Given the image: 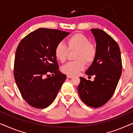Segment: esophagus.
Here are the masks:
<instances>
[{"label": "esophagus", "mask_w": 133, "mask_h": 133, "mask_svg": "<svg viewBox=\"0 0 133 133\" xmlns=\"http://www.w3.org/2000/svg\"><path fill=\"white\" fill-rule=\"evenodd\" d=\"M67 78H73V76H71V75H67Z\"/></svg>", "instance_id": "34e87169"}]
</instances>
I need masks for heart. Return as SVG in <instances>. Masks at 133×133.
I'll use <instances>...</instances> for the list:
<instances>
[{"instance_id": "b5f03b06", "label": "heart", "mask_w": 133, "mask_h": 133, "mask_svg": "<svg viewBox=\"0 0 133 133\" xmlns=\"http://www.w3.org/2000/svg\"><path fill=\"white\" fill-rule=\"evenodd\" d=\"M76 50L74 61L66 63L61 68L64 74L74 76L83 70L85 63L91 64L94 61L97 54L96 46L90 42L89 38L81 33H76L67 39V46L62 42L57 44L55 55L61 62L64 63L67 58L70 51Z\"/></svg>"}]
</instances>
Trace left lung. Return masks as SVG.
<instances>
[{
	"instance_id": "8db88e82",
	"label": "left lung",
	"mask_w": 133,
	"mask_h": 133,
	"mask_svg": "<svg viewBox=\"0 0 133 133\" xmlns=\"http://www.w3.org/2000/svg\"><path fill=\"white\" fill-rule=\"evenodd\" d=\"M91 31L96 39L97 54L85 74L95 75V78L91 81L80 77L78 91L84 103L98 108L107 103L113 95L122 74V64L117 42L101 29H91Z\"/></svg>"
}]
</instances>
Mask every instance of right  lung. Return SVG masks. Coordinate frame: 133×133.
Returning <instances> with one entry per match:
<instances>
[{"instance_id": "add662e5", "label": "right lung", "mask_w": 133, "mask_h": 133, "mask_svg": "<svg viewBox=\"0 0 133 133\" xmlns=\"http://www.w3.org/2000/svg\"><path fill=\"white\" fill-rule=\"evenodd\" d=\"M69 34L39 28L18 44L14 59V79L22 96L33 107L42 109L49 106L66 79V75L58 70L55 48Z\"/></svg>"}]
</instances>
